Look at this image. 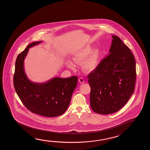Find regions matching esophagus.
Returning <instances> with one entry per match:
<instances>
[{
    "mask_svg": "<svg viewBox=\"0 0 150 150\" xmlns=\"http://www.w3.org/2000/svg\"><path fill=\"white\" fill-rule=\"evenodd\" d=\"M79 82L80 83H84V80H83V79L82 77H79Z\"/></svg>",
    "mask_w": 150,
    "mask_h": 150,
    "instance_id": "1",
    "label": "esophagus"
}]
</instances>
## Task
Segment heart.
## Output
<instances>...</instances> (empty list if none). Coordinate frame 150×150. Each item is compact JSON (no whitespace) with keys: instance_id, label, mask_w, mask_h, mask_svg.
<instances>
[{"instance_id":"b5f03b06","label":"heart","mask_w":150,"mask_h":150,"mask_svg":"<svg viewBox=\"0 0 150 150\" xmlns=\"http://www.w3.org/2000/svg\"><path fill=\"white\" fill-rule=\"evenodd\" d=\"M92 50L91 45H85L76 51L73 55V59L76 64H82V69L86 72L93 71L98 66L100 54L98 49ZM67 67L71 69H74V63L69 61L67 62Z\"/></svg>"}]
</instances>
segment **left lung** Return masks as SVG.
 I'll return each mask as SVG.
<instances>
[{"mask_svg":"<svg viewBox=\"0 0 150 150\" xmlns=\"http://www.w3.org/2000/svg\"><path fill=\"white\" fill-rule=\"evenodd\" d=\"M112 37L109 54L87 76L91 88V108L101 115L119 110L134 91V57L119 37Z\"/></svg>","mask_w":150,"mask_h":150,"instance_id":"1","label":"left lung"}]
</instances>
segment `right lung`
<instances>
[{"mask_svg": "<svg viewBox=\"0 0 150 150\" xmlns=\"http://www.w3.org/2000/svg\"><path fill=\"white\" fill-rule=\"evenodd\" d=\"M42 41L32 42L18 55L15 64L13 85L25 107L33 113L54 117L63 114L69 107L77 84V77H54L44 83L31 82L25 73L24 60L30 47Z\"/></svg>", "mask_w": 150, "mask_h": 150, "instance_id": "add662e5", "label": "right lung"}]
</instances>
